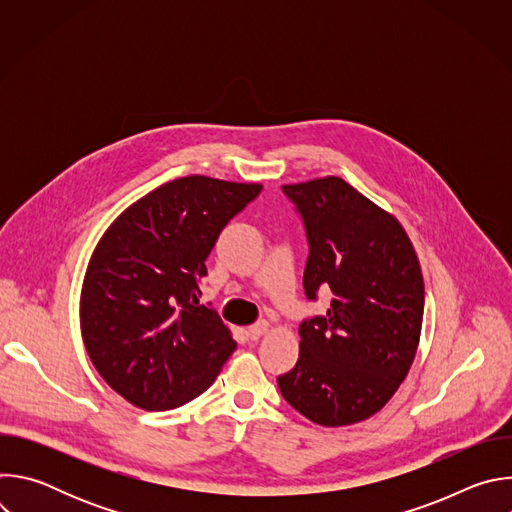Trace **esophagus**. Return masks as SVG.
Wrapping results in <instances>:
<instances>
[{
	"instance_id": "34e87169",
	"label": "esophagus",
	"mask_w": 512,
	"mask_h": 512,
	"mask_svg": "<svg viewBox=\"0 0 512 512\" xmlns=\"http://www.w3.org/2000/svg\"><path fill=\"white\" fill-rule=\"evenodd\" d=\"M267 330H269V324H267V322H257V324H253V326L247 328V336H249L251 340H259Z\"/></svg>"
}]
</instances>
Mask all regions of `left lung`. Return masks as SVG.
I'll list each match as a JSON object with an SVG mask.
<instances>
[{
	"instance_id": "8db88e82",
	"label": "left lung",
	"mask_w": 512,
	"mask_h": 512,
	"mask_svg": "<svg viewBox=\"0 0 512 512\" xmlns=\"http://www.w3.org/2000/svg\"><path fill=\"white\" fill-rule=\"evenodd\" d=\"M310 243L304 289L330 287L326 316L302 322L300 358L277 379L283 399L324 427L373 417L417 354L425 287L397 218L338 176L285 184Z\"/></svg>"
}]
</instances>
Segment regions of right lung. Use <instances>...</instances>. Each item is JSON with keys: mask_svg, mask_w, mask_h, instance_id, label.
<instances>
[{"mask_svg": "<svg viewBox=\"0 0 512 512\" xmlns=\"http://www.w3.org/2000/svg\"><path fill=\"white\" fill-rule=\"evenodd\" d=\"M257 182L184 176L127 206L99 239L81 289V334L103 381L145 411L204 393L237 342L200 306L206 257Z\"/></svg>", "mask_w": 512, "mask_h": 512, "instance_id": "add662e5", "label": "right lung"}]
</instances>
